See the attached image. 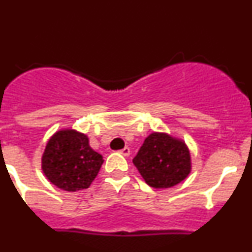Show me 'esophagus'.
<instances>
[{"label": "esophagus", "instance_id": "obj_1", "mask_svg": "<svg viewBox=\"0 0 252 252\" xmlns=\"http://www.w3.org/2000/svg\"><path fill=\"white\" fill-rule=\"evenodd\" d=\"M119 153H121L122 156H124V157H128V156L130 155V148H129V147H124L123 150L119 151Z\"/></svg>", "mask_w": 252, "mask_h": 252}]
</instances>
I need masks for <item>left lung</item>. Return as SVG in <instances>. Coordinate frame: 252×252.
<instances>
[{
  "label": "left lung",
  "mask_w": 252,
  "mask_h": 252,
  "mask_svg": "<svg viewBox=\"0 0 252 252\" xmlns=\"http://www.w3.org/2000/svg\"><path fill=\"white\" fill-rule=\"evenodd\" d=\"M133 163L148 186L155 189L173 187L190 171V155L185 142L164 133L148 135Z\"/></svg>",
  "instance_id": "8db88e82"
}]
</instances>
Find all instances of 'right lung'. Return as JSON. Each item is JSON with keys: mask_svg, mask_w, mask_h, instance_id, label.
Masks as SVG:
<instances>
[{"mask_svg": "<svg viewBox=\"0 0 252 252\" xmlns=\"http://www.w3.org/2000/svg\"><path fill=\"white\" fill-rule=\"evenodd\" d=\"M102 163V156L89 146L88 136L72 129L57 131L42 156L47 179L67 192L88 189Z\"/></svg>", "mask_w": 252, "mask_h": 252, "instance_id": "right-lung-1", "label": "right lung"}]
</instances>
